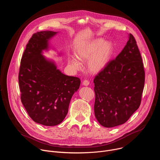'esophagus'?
<instances>
[{"mask_svg":"<svg viewBox=\"0 0 160 160\" xmlns=\"http://www.w3.org/2000/svg\"><path fill=\"white\" fill-rule=\"evenodd\" d=\"M83 85H85V86H88L89 85V81L87 80H85L83 83H82Z\"/></svg>","mask_w":160,"mask_h":160,"instance_id":"1","label":"esophagus"}]
</instances>
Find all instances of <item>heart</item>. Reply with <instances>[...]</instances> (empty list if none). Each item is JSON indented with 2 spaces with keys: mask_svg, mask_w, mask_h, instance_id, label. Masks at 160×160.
Instances as JSON below:
<instances>
[{
  "mask_svg": "<svg viewBox=\"0 0 160 160\" xmlns=\"http://www.w3.org/2000/svg\"><path fill=\"white\" fill-rule=\"evenodd\" d=\"M112 52V45L109 42H104L101 38L80 43L77 46L75 51L79 60L83 62L88 61L87 69L91 73H98L102 70L109 62ZM77 59L72 56L68 58V63L75 70H78L81 68Z\"/></svg>",
  "mask_w": 160,
  "mask_h": 160,
  "instance_id": "b5f03b06",
  "label": "heart"
}]
</instances>
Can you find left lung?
<instances>
[{
	"instance_id": "left-lung-1",
	"label": "left lung",
	"mask_w": 160,
	"mask_h": 160,
	"mask_svg": "<svg viewBox=\"0 0 160 160\" xmlns=\"http://www.w3.org/2000/svg\"><path fill=\"white\" fill-rule=\"evenodd\" d=\"M145 72L141 53L130 33L122 52L94 79V114L103 127L125 123L141 104Z\"/></svg>"
}]
</instances>
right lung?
I'll use <instances>...</instances> for the list:
<instances>
[{
  "label": "right lung",
  "mask_w": 160,
  "mask_h": 160,
  "mask_svg": "<svg viewBox=\"0 0 160 160\" xmlns=\"http://www.w3.org/2000/svg\"><path fill=\"white\" fill-rule=\"evenodd\" d=\"M56 33L42 31L33 34L21 58L18 76L22 105L35 122L45 126L63 121L80 85L79 78L62 73L42 54Z\"/></svg>",
  "instance_id": "obj_1"
}]
</instances>
